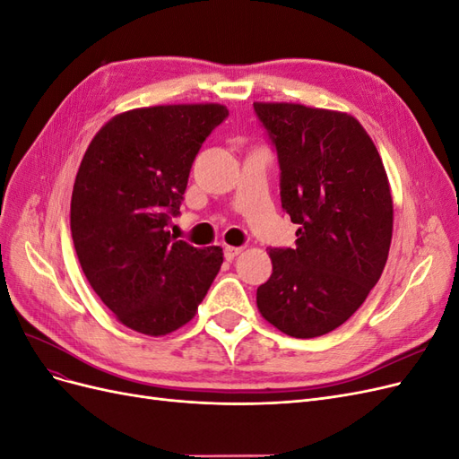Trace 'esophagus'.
<instances>
[{"mask_svg":"<svg viewBox=\"0 0 459 459\" xmlns=\"http://www.w3.org/2000/svg\"><path fill=\"white\" fill-rule=\"evenodd\" d=\"M243 253V247H226L224 248V256H226V260H233L235 256H239Z\"/></svg>","mask_w":459,"mask_h":459,"instance_id":"obj_1","label":"esophagus"}]
</instances>
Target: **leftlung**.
<instances>
[{
    "instance_id": "8db88e82",
    "label": "left lung",
    "mask_w": 459,
    "mask_h": 459,
    "mask_svg": "<svg viewBox=\"0 0 459 459\" xmlns=\"http://www.w3.org/2000/svg\"><path fill=\"white\" fill-rule=\"evenodd\" d=\"M280 160L281 206L295 248H270L272 275L256 289L264 319L289 337L337 329L379 281L393 239L383 160L354 117L299 103H255Z\"/></svg>"
}]
</instances>
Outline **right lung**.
Wrapping results in <instances>:
<instances>
[{
    "mask_svg": "<svg viewBox=\"0 0 459 459\" xmlns=\"http://www.w3.org/2000/svg\"><path fill=\"white\" fill-rule=\"evenodd\" d=\"M228 115L218 103L126 110L80 162L71 201L80 266L118 322L143 335L186 325L224 262L220 247L178 241L169 226L203 142Z\"/></svg>",
    "mask_w": 459,
    "mask_h": 459,
    "instance_id": "1",
    "label": "right lung"
}]
</instances>
